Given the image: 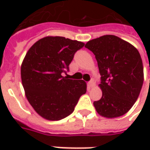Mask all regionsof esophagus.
<instances>
[{
    "label": "esophagus",
    "mask_w": 150,
    "mask_h": 150,
    "mask_svg": "<svg viewBox=\"0 0 150 150\" xmlns=\"http://www.w3.org/2000/svg\"><path fill=\"white\" fill-rule=\"evenodd\" d=\"M94 80L93 79H91V80H90V81L88 82V88H92L93 86H94Z\"/></svg>",
    "instance_id": "obj_1"
}]
</instances>
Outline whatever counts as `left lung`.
Masks as SVG:
<instances>
[{"instance_id":"left-lung-1","label":"left lung","mask_w":150,"mask_h":150,"mask_svg":"<svg viewBox=\"0 0 150 150\" xmlns=\"http://www.w3.org/2000/svg\"><path fill=\"white\" fill-rule=\"evenodd\" d=\"M85 47L95 54L101 75L102 97L93 103L97 112L107 118L123 116L135 104L143 84L138 50L114 35L91 40Z\"/></svg>"}]
</instances>
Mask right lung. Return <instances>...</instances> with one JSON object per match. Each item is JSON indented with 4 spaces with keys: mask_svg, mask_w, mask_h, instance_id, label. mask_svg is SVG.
<instances>
[{
    "mask_svg": "<svg viewBox=\"0 0 150 150\" xmlns=\"http://www.w3.org/2000/svg\"><path fill=\"white\" fill-rule=\"evenodd\" d=\"M84 43L64 37H46L31 46L21 68V82L26 98L40 116L59 120L75 110L79 99L86 93L83 80L71 79L69 71L77 50Z\"/></svg>",
    "mask_w": 150,
    "mask_h": 150,
    "instance_id": "add662e5",
    "label": "right lung"
}]
</instances>
